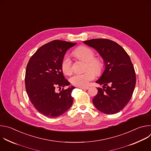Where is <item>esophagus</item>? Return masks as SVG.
<instances>
[{
    "label": "esophagus",
    "instance_id": "esophagus-1",
    "mask_svg": "<svg viewBox=\"0 0 151 151\" xmlns=\"http://www.w3.org/2000/svg\"><path fill=\"white\" fill-rule=\"evenodd\" d=\"M79 88H81L82 90H88L89 89L88 87H79Z\"/></svg>",
    "mask_w": 151,
    "mask_h": 151
}]
</instances>
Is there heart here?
<instances>
[{
	"label": "heart",
	"mask_w": 151,
	"mask_h": 151,
	"mask_svg": "<svg viewBox=\"0 0 151 151\" xmlns=\"http://www.w3.org/2000/svg\"><path fill=\"white\" fill-rule=\"evenodd\" d=\"M74 55L79 60H82L87 63L86 69L88 70L83 73H77L72 76L70 79V83L76 87H85L88 85L90 81L94 79L95 73L100 75L104 69V63L101 58L94 57V52L91 48L81 46L77 48L73 52ZM63 72L67 75H70L73 72L72 63L68 56H65L61 63Z\"/></svg>",
	"instance_id": "b5f03b06"
}]
</instances>
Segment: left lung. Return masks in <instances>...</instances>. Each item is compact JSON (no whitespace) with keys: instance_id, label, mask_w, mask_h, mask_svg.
Instances as JSON below:
<instances>
[{"instance_id":"left-lung-1","label":"left lung","mask_w":151,"mask_h":151,"mask_svg":"<svg viewBox=\"0 0 151 151\" xmlns=\"http://www.w3.org/2000/svg\"><path fill=\"white\" fill-rule=\"evenodd\" d=\"M102 57L104 70L96 82L103 85L93 103L100 112L112 115L122 110L130 100L136 85V73L131 59L115 42L106 39L84 41Z\"/></svg>"}]
</instances>
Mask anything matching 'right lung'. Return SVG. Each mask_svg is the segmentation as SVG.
I'll use <instances>...</instances> for the list:
<instances>
[{
	"label": "right lung",
	"mask_w": 151,
	"mask_h": 151,
	"mask_svg": "<svg viewBox=\"0 0 151 151\" xmlns=\"http://www.w3.org/2000/svg\"><path fill=\"white\" fill-rule=\"evenodd\" d=\"M76 43L54 40L40 47L31 57L25 76L26 89L35 108L48 118H55L71 107L75 87L56 92V88L69 86L64 78L61 63L66 52Z\"/></svg>",
	"instance_id": "add662e5"
}]
</instances>
